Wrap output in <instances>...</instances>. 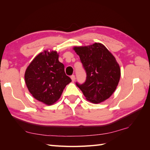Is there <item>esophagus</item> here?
Listing matches in <instances>:
<instances>
[{"instance_id": "34e87169", "label": "esophagus", "mask_w": 150, "mask_h": 150, "mask_svg": "<svg viewBox=\"0 0 150 150\" xmlns=\"http://www.w3.org/2000/svg\"><path fill=\"white\" fill-rule=\"evenodd\" d=\"M71 79L72 81H73V82H74V81H75V76L74 75H71Z\"/></svg>"}]
</instances>
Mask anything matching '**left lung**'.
<instances>
[{
  "instance_id": "8db88e82",
  "label": "left lung",
  "mask_w": 150,
  "mask_h": 150,
  "mask_svg": "<svg viewBox=\"0 0 150 150\" xmlns=\"http://www.w3.org/2000/svg\"><path fill=\"white\" fill-rule=\"evenodd\" d=\"M73 50L80 57L86 72L84 83H76L86 98L95 104L109 98L115 91L120 77V68L115 57L98 42L75 46Z\"/></svg>"
}]
</instances>
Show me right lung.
I'll list each match as a JSON object with an SVG mask.
<instances>
[{
  "label": "right lung",
  "instance_id": "right-lung-1",
  "mask_svg": "<svg viewBox=\"0 0 150 150\" xmlns=\"http://www.w3.org/2000/svg\"><path fill=\"white\" fill-rule=\"evenodd\" d=\"M25 82L32 96L46 105L58 100L64 89L71 82L59 61L56 51L44 50L35 57L25 71Z\"/></svg>",
  "mask_w": 150,
  "mask_h": 150
}]
</instances>
